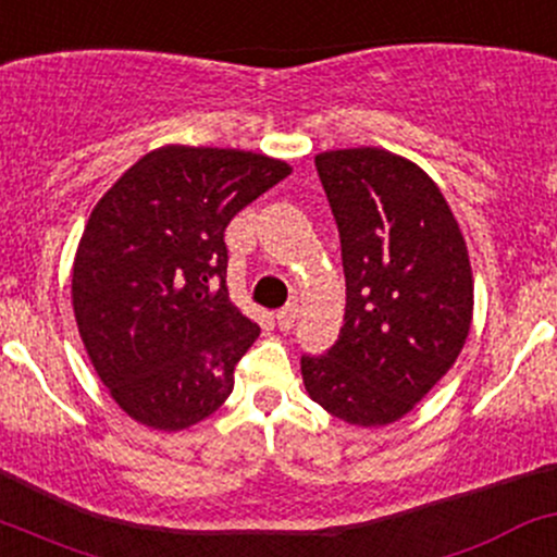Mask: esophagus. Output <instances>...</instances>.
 Returning a JSON list of instances; mask_svg holds the SVG:
<instances>
[{
  "label": "esophagus",
  "mask_w": 557,
  "mask_h": 557,
  "mask_svg": "<svg viewBox=\"0 0 557 557\" xmlns=\"http://www.w3.org/2000/svg\"><path fill=\"white\" fill-rule=\"evenodd\" d=\"M296 317H298V307H296V304H290V307L280 309L274 320H277V327L280 330H290L293 322H296Z\"/></svg>",
  "instance_id": "esophagus-1"
}]
</instances>
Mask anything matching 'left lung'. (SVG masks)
Instances as JSON below:
<instances>
[{"label": "left lung", "mask_w": 557, "mask_h": 557, "mask_svg": "<svg viewBox=\"0 0 557 557\" xmlns=\"http://www.w3.org/2000/svg\"><path fill=\"white\" fill-rule=\"evenodd\" d=\"M346 274V314L325 357H301L311 401L348 425L412 412L447 375L473 322V272L436 182L383 148L314 156Z\"/></svg>", "instance_id": "1"}]
</instances>
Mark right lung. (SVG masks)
<instances>
[{"instance_id": "right-lung-1", "label": "right lung", "mask_w": 557, "mask_h": 557, "mask_svg": "<svg viewBox=\"0 0 557 557\" xmlns=\"http://www.w3.org/2000/svg\"><path fill=\"white\" fill-rule=\"evenodd\" d=\"M290 171L264 152L163 145L97 200L73 259V317L132 420L174 433L227 401L261 330L230 301L224 230Z\"/></svg>"}]
</instances>
